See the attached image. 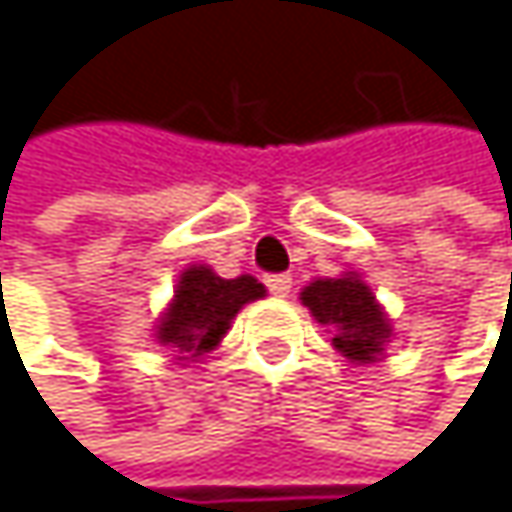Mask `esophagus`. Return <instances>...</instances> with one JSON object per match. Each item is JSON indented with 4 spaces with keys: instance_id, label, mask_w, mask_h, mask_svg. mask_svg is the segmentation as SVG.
<instances>
[{
    "instance_id": "obj_1",
    "label": "esophagus",
    "mask_w": 512,
    "mask_h": 512,
    "mask_svg": "<svg viewBox=\"0 0 512 512\" xmlns=\"http://www.w3.org/2000/svg\"><path fill=\"white\" fill-rule=\"evenodd\" d=\"M291 285H294V279H291L288 273H273V276H267V288H270V294H276V297H288V294H291Z\"/></svg>"
}]
</instances>
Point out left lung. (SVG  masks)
<instances>
[{
    "label": "left lung",
    "mask_w": 512,
    "mask_h": 512,
    "mask_svg": "<svg viewBox=\"0 0 512 512\" xmlns=\"http://www.w3.org/2000/svg\"><path fill=\"white\" fill-rule=\"evenodd\" d=\"M300 300L321 324L334 327V346L349 361L370 364L376 361V355H382L391 327L373 291L358 276L309 282Z\"/></svg>",
    "instance_id": "left-lung-1"
}]
</instances>
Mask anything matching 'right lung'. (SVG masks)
Here are the masks:
<instances>
[{
    "instance_id": "right-lung-1",
    "label": "right lung",
    "mask_w": 512,
    "mask_h": 512,
    "mask_svg": "<svg viewBox=\"0 0 512 512\" xmlns=\"http://www.w3.org/2000/svg\"><path fill=\"white\" fill-rule=\"evenodd\" d=\"M258 297H264L258 279H221L209 267H191L181 273L175 297L160 318L157 343L169 346L178 358H197L215 349L227 334L230 318Z\"/></svg>"
}]
</instances>
